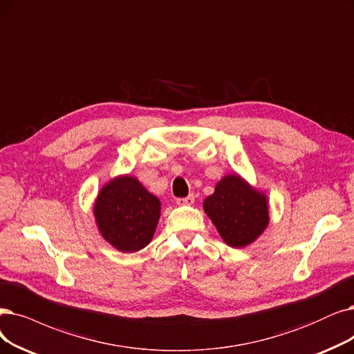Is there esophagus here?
Returning <instances> with one entry per match:
<instances>
[{
    "label": "esophagus",
    "mask_w": 354,
    "mask_h": 354,
    "mask_svg": "<svg viewBox=\"0 0 354 354\" xmlns=\"http://www.w3.org/2000/svg\"><path fill=\"white\" fill-rule=\"evenodd\" d=\"M178 206H192L194 203V196L189 194L187 197H180V199L176 201Z\"/></svg>",
    "instance_id": "34e87169"
}]
</instances>
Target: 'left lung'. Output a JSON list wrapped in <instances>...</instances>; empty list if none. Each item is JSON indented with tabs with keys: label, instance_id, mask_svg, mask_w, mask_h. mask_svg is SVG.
Returning <instances> with one entry per match:
<instances>
[{
	"label": "left lung",
	"instance_id": "obj_1",
	"mask_svg": "<svg viewBox=\"0 0 354 354\" xmlns=\"http://www.w3.org/2000/svg\"><path fill=\"white\" fill-rule=\"evenodd\" d=\"M203 210L221 238L234 248L252 244L270 222L268 197L239 174H226L203 202Z\"/></svg>",
	"mask_w": 354,
	"mask_h": 354
}]
</instances>
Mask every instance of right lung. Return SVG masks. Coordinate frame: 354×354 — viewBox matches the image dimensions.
Listing matches in <instances>:
<instances>
[{"mask_svg": "<svg viewBox=\"0 0 354 354\" xmlns=\"http://www.w3.org/2000/svg\"><path fill=\"white\" fill-rule=\"evenodd\" d=\"M97 230L118 251L145 248L157 230L161 202L142 183L129 174L110 178L98 192L93 206Z\"/></svg>", "mask_w": 354, "mask_h": 354, "instance_id": "right-lung-1", "label": "right lung"}]
</instances>
